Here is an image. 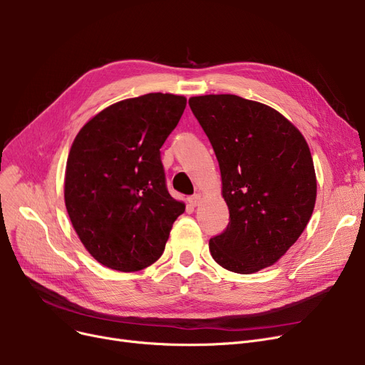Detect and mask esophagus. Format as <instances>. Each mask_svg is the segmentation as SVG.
<instances>
[{
  "label": "esophagus",
  "mask_w": 365,
  "mask_h": 365,
  "mask_svg": "<svg viewBox=\"0 0 365 365\" xmlns=\"http://www.w3.org/2000/svg\"><path fill=\"white\" fill-rule=\"evenodd\" d=\"M187 201H189V204L192 205V207H197V205L201 202V195H200V194H195V195L190 197Z\"/></svg>",
  "instance_id": "34e87169"
}]
</instances>
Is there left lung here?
<instances>
[{
	"label": "left lung",
	"instance_id": "8db88e82",
	"mask_svg": "<svg viewBox=\"0 0 365 365\" xmlns=\"http://www.w3.org/2000/svg\"><path fill=\"white\" fill-rule=\"evenodd\" d=\"M189 106L215 149L231 219L210 240V253L235 274L275 264L315 207L317 176L303 134L274 108L235 94L194 96Z\"/></svg>",
	"mask_w": 365,
	"mask_h": 365
}]
</instances>
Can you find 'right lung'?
<instances>
[{"mask_svg": "<svg viewBox=\"0 0 365 365\" xmlns=\"http://www.w3.org/2000/svg\"><path fill=\"white\" fill-rule=\"evenodd\" d=\"M185 96L148 93L113 103L76 134L65 171V205L86 250L106 267L138 272L157 262L185 204L165 187L160 148Z\"/></svg>", "mask_w": 365, "mask_h": 365, "instance_id": "add662e5", "label": "right lung"}]
</instances>
